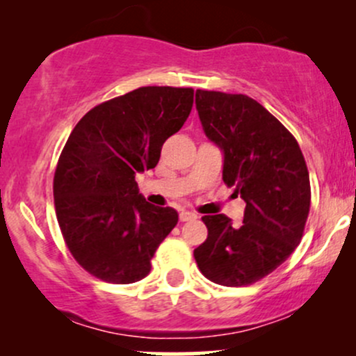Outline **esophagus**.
Returning <instances> with one entry per match:
<instances>
[{
    "instance_id": "1",
    "label": "esophagus",
    "mask_w": 356,
    "mask_h": 356,
    "mask_svg": "<svg viewBox=\"0 0 356 356\" xmlns=\"http://www.w3.org/2000/svg\"><path fill=\"white\" fill-rule=\"evenodd\" d=\"M197 218V214H194V212H189V211H182L181 214H179V219H181V222H186V220H192Z\"/></svg>"
}]
</instances>
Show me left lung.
<instances>
[{
  "instance_id": "1",
  "label": "left lung",
  "mask_w": 356,
  "mask_h": 356,
  "mask_svg": "<svg viewBox=\"0 0 356 356\" xmlns=\"http://www.w3.org/2000/svg\"><path fill=\"white\" fill-rule=\"evenodd\" d=\"M207 138L222 150V181L246 202L243 222L204 216L207 239L194 249L207 280L246 286L288 259L303 236L312 189L296 138L251 97L197 90Z\"/></svg>"
}]
</instances>
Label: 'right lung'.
<instances>
[{
    "mask_svg": "<svg viewBox=\"0 0 356 356\" xmlns=\"http://www.w3.org/2000/svg\"><path fill=\"white\" fill-rule=\"evenodd\" d=\"M192 104V88L140 87L93 107L73 129L53 197L65 243L90 275L129 284L150 273V259L179 214L147 202L136 175L157 165Z\"/></svg>",
    "mask_w": 356,
    "mask_h": 356,
    "instance_id": "obj_1",
    "label": "right lung"
}]
</instances>
